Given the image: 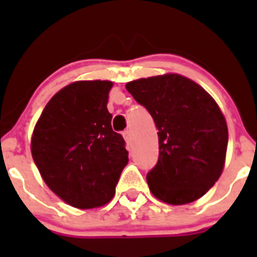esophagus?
I'll list each match as a JSON object with an SVG mask.
<instances>
[{
  "label": "esophagus",
  "instance_id": "34e87169",
  "mask_svg": "<svg viewBox=\"0 0 257 257\" xmlns=\"http://www.w3.org/2000/svg\"><path fill=\"white\" fill-rule=\"evenodd\" d=\"M123 138H124V140H126L127 144H131V140H133V133H131V130L124 131Z\"/></svg>",
  "mask_w": 257,
  "mask_h": 257
}]
</instances>
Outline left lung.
Segmentation results:
<instances>
[{
    "label": "left lung",
    "instance_id": "1",
    "mask_svg": "<svg viewBox=\"0 0 257 257\" xmlns=\"http://www.w3.org/2000/svg\"><path fill=\"white\" fill-rule=\"evenodd\" d=\"M127 91L153 117L160 157L147 181L157 199L180 206L197 201L221 176L228 126L213 97L176 73L139 78Z\"/></svg>",
    "mask_w": 257,
    "mask_h": 257
}]
</instances>
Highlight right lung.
Wrapping results in <instances>:
<instances>
[{"label":"right lung","instance_id":"1","mask_svg":"<svg viewBox=\"0 0 257 257\" xmlns=\"http://www.w3.org/2000/svg\"><path fill=\"white\" fill-rule=\"evenodd\" d=\"M113 82L76 81L56 92L32 134L31 152L47 187L72 207L106 205L128 162L106 104Z\"/></svg>","mask_w":257,"mask_h":257}]
</instances>
